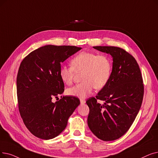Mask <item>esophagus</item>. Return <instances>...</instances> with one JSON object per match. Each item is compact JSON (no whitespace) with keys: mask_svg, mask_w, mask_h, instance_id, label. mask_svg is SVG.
Returning a JSON list of instances; mask_svg holds the SVG:
<instances>
[{"mask_svg":"<svg viewBox=\"0 0 158 158\" xmlns=\"http://www.w3.org/2000/svg\"><path fill=\"white\" fill-rule=\"evenodd\" d=\"M80 102L81 104H85L86 102V101L85 99H80Z\"/></svg>","mask_w":158,"mask_h":158,"instance_id":"34e87169","label":"esophagus"}]
</instances>
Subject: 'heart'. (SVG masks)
<instances>
[{"label": "heart", "mask_w": 158, "mask_h": 158, "mask_svg": "<svg viewBox=\"0 0 158 158\" xmlns=\"http://www.w3.org/2000/svg\"><path fill=\"white\" fill-rule=\"evenodd\" d=\"M71 66H62L59 69V76L67 85H71L75 73L81 74L82 83L68 88L67 94L81 98L90 94L95 88L101 90L106 86L110 79L113 63L108 55L95 52H82L71 60Z\"/></svg>", "instance_id": "heart-1"}]
</instances>
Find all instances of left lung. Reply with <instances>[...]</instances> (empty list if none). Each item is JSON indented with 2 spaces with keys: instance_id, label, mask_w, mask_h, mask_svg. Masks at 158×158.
Returning <instances> with one entry per match:
<instances>
[{
  "instance_id": "1",
  "label": "left lung",
  "mask_w": 158,
  "mask_h": 158,
  "mask_svg": "<svg viewBox=\"0 0 158 158\" xmlns=\"http://www.w3.org/2000/svg\"><path fill=\"white\" fill-rule=\"evenodd\" d=\"M94 48L111 55L113 68L106 86L95 98L86 101L90 109L88 125L99 139L114 141L128 131L139 111L144 94L142 75L135 58L124 49L115 46Z\"/></svg>"
}]
</instances>
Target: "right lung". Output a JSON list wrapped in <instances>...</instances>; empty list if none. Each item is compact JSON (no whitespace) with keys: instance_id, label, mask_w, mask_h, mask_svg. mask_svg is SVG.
Listing matches in <instances>:
<instances>
[{"instance_id":"add662e5","label":"right lung","mask_w":158,"mask_h":158,"mask_svg":"<svg viewBox=\"0 0 158 158\" xmlns=\"http://www.w3.org/2000/svg\"><path fill=\"white\" fill-rule=\"evenodd\" d=\"M81 48L46 45L31 52L20 64L17 77L19 110L25 126L43 139L54 138L66 128L80 104L73 96H61L64 85L59 76L63 62Z\"/></svg>"}]
</instances>
